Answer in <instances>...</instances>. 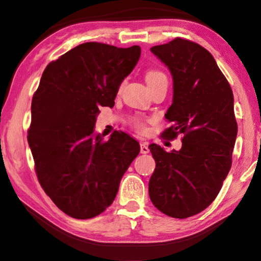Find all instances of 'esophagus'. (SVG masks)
Returning a JSON list of instances; mask_svg holds the SVG:
<instances>
[{"instance_id":"34e87169","label":"esophagus","mask_w":261,"mask_h":261,"mask_svg":"<svg viewBox=\"0 0 261 261\" xmlns=\"http://www.w3.org/2000/svg\"><path fill=\"white\" fill-rule=\"evenodd\" d=\"M140 152L142 153V154H146V153L149 152L148 142H141V144H140Z\"/></svg>"}]
</instances>
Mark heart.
Masks as SVG:
<instances>
[{
    "instance_id": "obj_1",
    "label": "heart",
    "mask_w": 261,
    "mask_h": 261,
    "mask_svg": "<svg viewBox=\"0 0 261 261\" xmlns=\"http://www.w3.org/2000/svg\"><path fill=\"white\" fill-rule=\"evenodd\" d=\"M160 81H166V76L162 72V71L148 70L147 72H146V82H147L148 87L149 85L158 83V82H160ZM135 124H137V127L139 128V129H142V128H144L142 123H140V122H137Z\"/></svg>"
}]
</instances>
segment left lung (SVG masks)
<instances>
[{"mask_svg":"<svg viewBox=\"0 0 261 261\" xmlns=\"http://www.w3.org/2000/svg\"><path fill=\"white\" fill-rule=\"evenodd\" d=\"M151 52L173 81L172 105L165 114L172 126L163 135L183 139L179 151L148 146L155 160L149 197L165 215L187 219L212 204L231 167L238 135L234 96L214 57L196 42L176 38Z\"/></svg>","mask_w":261,"mask_h":261,"instance_id":"left-lung-1","label":"left lung"}]
</instances>
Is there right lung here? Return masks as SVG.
<instances>
[{
	"mask_svg": "<svg viewBox=\"0 0 261 261\" xmlns=\"http://www.w3.org/2000/svg\"><path fill=\"white\" fill-rule=\"evenodd\" d=\"M141 48L84 42L46 66L32 99L28 145L39 183L73 219L99 215L112 204L121 178L140 152L139 142L115 130L95 133L99 107H114Z\"/></svg>",
	"mask_w": 261,
	"mask_h": 261,
	"instance_id": "obj_1",
	"label": "right lung"
}]
</instances>
